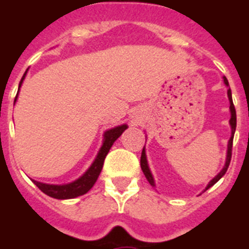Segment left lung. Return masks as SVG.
<instances>
[{"label": "left lung", "instance_id": "obj_1", "mask_svg": "<svg viewBox=\"0 0 249 249\" xmlns=\"http://www.w3.org/2000/svg\"><path fill=\"white\" fill-rule=\"evenodd\" d=\"M223 82L224 85L227 86L228 89H227V94H228V100H230V111H231V120H230V124H231V131H232V133H231V138L230 141H228V146H227V156H226V163H224L223 168L221 169V172L218 173V175L215 176L213 179H211L210 183L207 184L206 190L207 191L210 187H212L213 184H215L217 182L221 179L222 177H223L224 175H226V172H227L228 169V166H230V162H231V157H232V144H233V136H234V132H236V126H237V116H236V108H234V106H233V101H232V92H231V89H230V83H228V80L226 78V77H223ZM141 168H142V171H143L144 176H146L147 181L149 182V184L153 187H156L155 184V179H153V176H152L151 173V169H149L148 167V162H147V156H146V149H144L143 147V151H142V155H141Z\"/></svg>", "mask_w": 249, "mask_h": 249}]
</instances>
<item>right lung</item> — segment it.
Listing matches in <instances>:
<instances>
[{
    "label": "right lung",
    "instance_id": "obj_1",
    "mask_svg": "<svg viewBox=\"0 0 249 249\" xmlns=\"http://www.w3.org/2000/svg\"><path fill=\"white\" fill-rule=\"evenodd\" d=\"M27 71L25 72L23 77L21 78V82H19L18 85V91H17L16 98H15V103H16L17 97H18L19 89H21L22 83H23V80H25L26 74H27ZM127 128H128L127 124H121V126L114 127V128L107 129V131L103 133L102 146H101L97 156H96L94 160L92 162L91 166H89V168L87 169L80 178H77L76 181L70 182V183L66 184H48L42 183V182L34 181V179H32V182H34L45 195L50 196L52 198L71 199L76 198L78 196L85 195V193H87L91 190L92 187H93V184L96 183V181H97L98 176H100L101 171H102L105 158L106 156H107V153L109 152V149H111L112 144L116 142V140H117Z\"/></svg>",
    "mask_w": 249,
    "mask_h": 249
}]
</instances>
